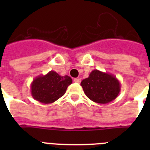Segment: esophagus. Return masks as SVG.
<instances>
[{
	"label": "esophagus",
	"mask_w": 150,
	"mask_h": 150,
	"mask_svg": "<svg viewBox=\"0 0 150 150\" xmlns=\"http://www.w3.org/2000/svg\"><path fill=\"white\" fill-rule=\"evenodd\" d=\"M74 83H79L81 82V79H79V78H74Z\"/></svg>",
	"instance_id": "34e87169"
}]
</instances>
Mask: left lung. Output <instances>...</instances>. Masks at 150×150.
Instances as JSON below:
<instances>
[{"label":"left lung","mask_w":150,"mask_h":150,"mask_svg":"<svg viewBox=\"0 0 150 150\" xmlns=\"http://www.w3.org/2000/svg\"><path fill=\"white\" fill-rule=\"evenodd\" d=\"M80 85L90 100L103 104L115 100L121 90L120 81L114 75L98 70L91 71Z\"/></svg>","instance_id":"left-lung-1"}]
</instances>
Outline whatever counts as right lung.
<instances>
[{
	"mask_svg": "<svg viewBox=\"0 0 150 150\" xmlns=\"http://www.w3.org/2000/svg\"><path fill=\"white\" fill-rule=\"evenodd\" d=\"M72 79L67 75L60 76L51 71L46 75L38 76L30 85V93L36 100L45 104H51L63 96Z\"/></svg>",
	"mask_w": 150,
	"mask_h": 150,
	"instance_id": "obj_1",
	"label": "right lung"
}]
</instances>
